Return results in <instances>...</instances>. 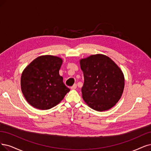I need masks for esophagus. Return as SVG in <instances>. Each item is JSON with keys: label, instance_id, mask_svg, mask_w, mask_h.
<instances>
[{"label": "esophagus", "instance_id": "34e87169", "mask_svg": "<svg viewBox=\"0 0 151 151\" xmlns=\"http://www.w3.org/2000/svg\"><path fill=\"white\" fill-rule=\"evenodd\" d=\"M76 87H77V85L76 84H74L71 87V90H75V89L76 88Z\"/></svg>", "mask_w": 151, "mask_h": 151}]
</instances>
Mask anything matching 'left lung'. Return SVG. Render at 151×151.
<instances>
[{"mask_svg": "<svg viewBox=\"0 0 151 151\" xmlns=\"http://www.w3.org/2000/svg\"><path fill=\"white\" fill-rule=\"evenodd\" d=\"M84 75L82 96L91 108L108 110L118 103L124 88L122 71L110 58L104 55H91L80 60Z\"/></svg>", "mask_w": 151, "mask_h": 151, "instance_id": "left-lung-1", "label": "left lung"}]
</instances>
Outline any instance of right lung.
I'll use <instances>...</instances> for the list:
<instances>
[{"label":"right lung","mask_w":151,"mask_h":151,"mask_svg":"<svg viewBox=\"0 0 151 151\" xmlns=\"http://www.w3.org/2000/svg\"><path fill=\"white\" fill-rule=\"evenodd\" d=\"M63 60L52 55L40 56L28 65L21 76V89L27 102L45 110L58 104L70 91L60 76Z\"/></svg>","instance_id":"obj_1"}]
</instances>
